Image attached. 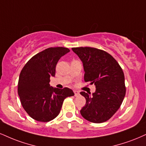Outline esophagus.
I'll return each mask as SVG.
<instances>
[{
    "instance_id": "1",
    "label": "esophagus",
    "mask_w": 146,
    "mask_h": 146,
    "mask_svg": "<svg viewBox=\"0 0 146 146\" xmlns=\"http://www.w3.org/2000/svg\"><path fill=\"white\" fill-rule=\"evenodd\" d=\"M73 92H74V95H75V96H78L79 95H80V92H79L78 91L74 90V91H73Z\"/></svg>"
}]
</instances>
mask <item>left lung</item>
Instances as JSON below:
<instances>
[{
    "instance_id": "8db88e82",
    "label": "left lung",
    "mask_w": 146,
    "mask_h": 146,
    "mask_svg": "<svg viewBox=\"0 0 146 146\" xmlns=\"http://www.w3.org/2000/svg\"><path fill=\"white\" fill-rule=\"evenodd\" d=\"M72 50L83 62L85 82L96 86L92 96L80 92L86 100L81 115L93 123L106 122L120 108L125 96L124 72L113 56L104 50L90 47Z\"/></svg>"
}]
</instances>
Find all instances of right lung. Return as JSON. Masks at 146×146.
<instances>
[{
  "mask_svg": "<svg viewBox=\"0 0 146 146\" xmlns=\"http://www.w3.org/2000/svg\"><path fill=\"white\" fill-rule=\"evenodd\" d=\"M69 52L63 47L45 49L33 56L21 71L17 92L23 108L34 120H52L60 113L64 100L74 95L68 88H54L50 85L60 58Z\"/></svg>",
  "mask_w": 146,
  "mask_h": 146,
  "instance_id": "obj_1",
  "label": "right lung"
}]
</instances>
